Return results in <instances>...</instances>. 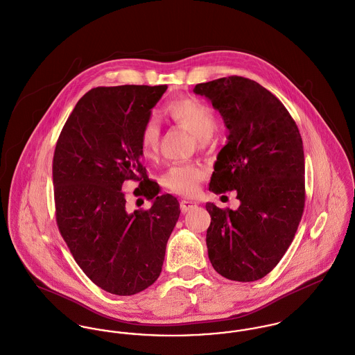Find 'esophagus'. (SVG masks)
Returning <instances> with one entry per match:
<instances>
[{
  "label": "esophagus",
  "mask_w": 355,
  "mask_h": 355,
  "mask_svg": "<svg viewBox=\"0 0 355 355\" xmlns=\"http://www.w3.org/2000/svg\"><path fill=\"white\" fill-rule=\"evenodd\" d=\"M193 209H196V203H195V202H191V200H186V199L180 200V210H182L183 213H187V211L193 210Z\"/></svg>",
  "instance_id": "esophagus-1"
}]
</instances>
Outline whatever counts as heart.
<instances>
[{"label": "heart", "mask_w": 355, "mask_h": 355, "mask_svg": "<svg viewBox=\"0 0 355 355\" xmlns=\"http://www.w3.org/2000/svg\"><path fill=\"white\" fill-rule=\"evenodd\" d=\"M165 114L180 128L196 137L198 145L205 148L209 138L217 129V115L214 110L195 97H186L166 105ZM160 125L156 118H150L142 128L139 137L141 152L148 160H155L160 152ZM206 172L199 164L182 162L169 166L162 175V184L172 193L190 196L198 191L199 183Z\"/></svg>", "instance_id": "1"}]
</instances>
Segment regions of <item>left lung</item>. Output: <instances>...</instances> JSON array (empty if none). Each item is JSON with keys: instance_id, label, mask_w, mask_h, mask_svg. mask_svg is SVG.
Here are the masks:
<instances>
[{"instance_id": "8db88e82", "label": "left lung", "mask_w": 355, "mask_h": 355, "mask_svg": "<svg viewBox=\"0 0 355 355\" xmlns=\"http://www.w3.org/2000/svg\"><path fill=\"white\" fill-rule=\"evenodd\" d=\"M193 92L211 101L229 130L209 190H234L240 200L237 210L206 203L209 259L227 279L254 282L279 263L301 221L302 139L285 105L257 81L230 76L196 84Z\"/></svg>"}]
</instances>
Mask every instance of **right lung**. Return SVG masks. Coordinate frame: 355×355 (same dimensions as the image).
<instances>
[{
    "mask_svg": "<svg viewBox=\"0 0 355 355\" xmlns=\"http://www.w3.org/2000/svg\"><path fill=\"white\" fill-rule=\"evenodd\" d=\"M166 88H94L78 100L57 141L58 229L85 275L111 294L132 295L156 282L180 214L178 199L159 196L141 164V131ZM126 180L140 182L137 195L153 200L149 209L127 210Z\"/></svg>",
    "mask_w": 355,
    "mask_h": 355,
    "instance_id": "right-lung-1",
    "label": "right lung"
}]
</instances>
